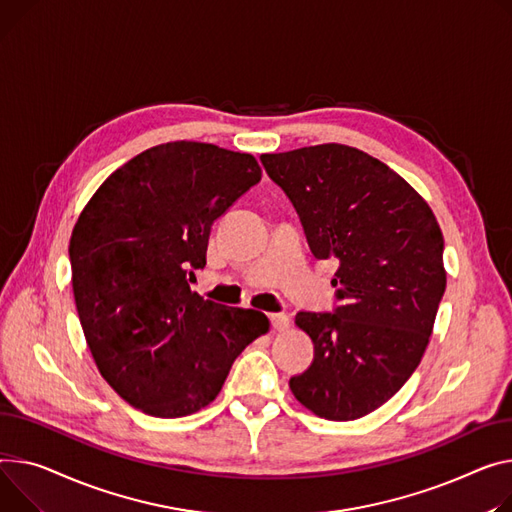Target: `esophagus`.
Segmentation results:
<instances>
[{
	"label": "esophagus",
	"instance_id": "obj_1",
	"mask_svg": "<svg viewBox=\"0 0 512 512\" xmlns=\"http://www.w3.org/2000/svg\"><path fill=\"white\" fill-rule=\"evenodd\" d=\"M269 321H271V327L278 329V331H284L290 327V317L284 315V313H274L269 315Z\"/></svg>",
	"mask_w": 512,
	"mask_h": 512
}]
</instances>
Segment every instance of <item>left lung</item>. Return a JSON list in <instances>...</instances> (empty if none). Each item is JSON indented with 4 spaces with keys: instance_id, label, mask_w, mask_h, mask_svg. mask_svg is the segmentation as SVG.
<instances>
[{
    "instance_id": "8db88e82",
    "label": "left lung",
    "mask_w": 512,
    "mask_h": 512,
    "mask_svg": "<svg viewBox=\"0 0 512 512\" xmlns=\"http://www.w3.org/2000/svg\"><path fill=\"white\" fill-rule=\"evenodd\" d=\"M317 259H335L333 313L300 311L315 358L290 379L294 397L333 422L389 401L418 368L447 274L445 238L420 193L362 150L321 144L263 154Z\"/></svg>"
}]
</instances>
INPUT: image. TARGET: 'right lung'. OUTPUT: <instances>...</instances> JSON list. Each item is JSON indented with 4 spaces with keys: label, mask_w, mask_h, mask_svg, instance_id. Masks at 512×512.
Listing matches in <instances>:
<instances>
[{
    "label": "right lung",
    "mask_w": 512,
    "mask_h": 512,
    "mask_svg": "<svg viewBox=\"0 0 512 512\" xmlns=\"http://www.w3.org/2000/svg\"><path fill=\"white\" fill-rule=\"evenodd\" d=\"M261 181L251 154L154 146L98 187L70 241L72 286L92 358L129 405L183 418L210 405L269 321L191 290L210 230Z\"/></svg>",
    "instance_id": "right-lung-1"
}]
</instances>
